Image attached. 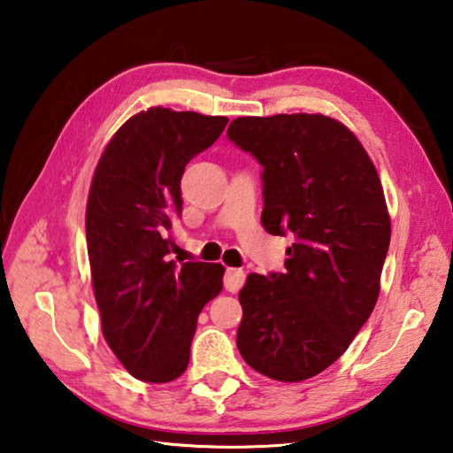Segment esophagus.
Masks as SVG:
<instances>
[{
  "instance_id": "1",
  "label": "esophagus",
  "mask_w": 453,
  "mask_h": 453,
  "mask_svg": "<svg viewBox=\"0 0 453 453\" xmlns=\"http://www.w3.org/2000/svg\"><path fill=\"white\" fill-rule=\"evenodd\" d=\"M246 280V273L242 269H233L228 267L226 269V275H225V288L230 290V293H238L240 288H242Z\"/></svg>"
}]
</instances>
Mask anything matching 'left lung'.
Wrapping results in <instances>:
<instances>
[{
    "mask_svg": "<svg viewBox=\"0 0 453 453\" xmlns=\"http://www.w3.org/2000/svg\"><path fill=\"white\" fill-rule=\"evenodd\" d=\"M228 139L264 166L269 234H293L285 273H250L236 345L259 374L303 381L349 349L380 295L391 223L365 147L324 114L236 118Z\"/></svg>",
    "mask_w": 453,
    "mask_h": 453,
    "instance_id": "obj_1",
    "label": "left lung"
}]
</instances>
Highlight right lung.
I'll use <instances>...</instances> for the list:
<instances>
[{"label": "right lung", "instance_id": "obj_1", "mask_svg": "<svg viewBox=\"0 0 453 453\" xmlns=\"http://www.w3.org/2000/svg\"><path fill=\"white\" fill-rule=\"evenodd\" d=\"M225 116L149 108L132 116L100 157L87 201V250L108 347L137 380L184 374L203 306L223 288L225 267L166 256L182 215L186 165L213 145Z\"/></svg>", "mask_w": 453, "mask_h": 453}]
</instances>
